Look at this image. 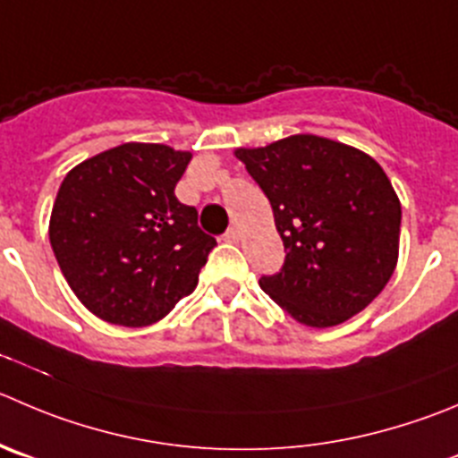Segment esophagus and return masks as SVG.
<instances>
[{"label":"esophagus","instance_id":"34e87169","mask_svg":"<svg viewBox=\"0 0 458 458\" xmlns=\"http://www.w3.org/2000/svg\"><path fill=\"white\" fill-rule=\"evenodd\" d=\"M225 241L226 242H238V241H241V232H238L236 226H232V229H226Z\"/></svg>","mask_w":458,"mask_h":458}]
</instances>
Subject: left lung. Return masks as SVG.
<instances>
[{"label": "left lung", "instance_id": "obj_1", "mask_svg": "<svg viewBox=\"0 0 458 458\" xmlns=\"http://www.w3.org/2000/svg\"><path fill=\"white\" fill-rule=\"evenodd\" d=\"M233 155L259 182L285 245L260 287L299 324L330 328L362 312L398 265L400 199L373 157L317 134Z\"/></svg>", "mask_w": 458, "mask_h": 458}]
</instances>
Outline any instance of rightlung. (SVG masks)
I'll return each mask as SVG.
<instances>
[{
    "label": "right lung",
    "mask_w": 458,
    "mask_h": 458,
    "mask_svg": "<svg viewBox=\"0 0 458 458\" xmlns=\"http://www.w3.org/2000/svg\"><path fill=\"white\" fill-rule=\"evenodd\" d=\"M191 157L164 143H121L60 184L49 241L69 287L98 319L150 326L198 285L216 238L175 198Z\"/></svg>",
    "instance_id": "obj_1"
}]
</instances>
